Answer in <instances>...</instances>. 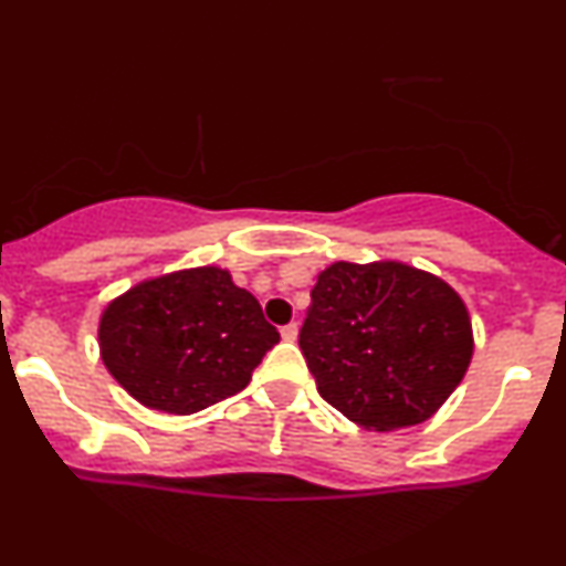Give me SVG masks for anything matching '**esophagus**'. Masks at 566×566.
<instances>
[{
	"label": "esophagus",
	"mask_w": 566,
	"mask_h": 566,
	"mask_svg": "<svg viewBox=\"0 0 566 566\" xmlns=\"http://www.w3.org/2000/svg\"><path fill=\"white\" fill-rule=\"evenodd\" d=\"M282 337H284V340H297V324L295 322H290V324H284V327H282Z\"/></svg>",
	"instance_id": "1"
}]
</instances>
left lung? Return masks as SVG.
Returning <instances> with one entry per match:
<instances>
[{
    "label": "left lung",
    "mask_w": 566,
    "mask_h": 566,
    "mask_svg": "<svg viewBox=\"0 0 566 566\" xmlns=\"http://www.w3.org/2000/svg\"><path fill=\"white\" fill-rule=\"evenodd\" d=\"M297 343L322 399L375 431L431 418L473 354L458 292L405 263L322 271Z\"/></svg>",
    "instance_id": "8db88e82"
}]
</instances>
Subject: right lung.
<instances>
[{
    "mask_svg": "<svg viewBox=\"0 0 566 566\" xmlns=\"http://www.w3.org/2000/svg\"><path fill=\"white\" fill-rule=\"evenodd\" d=\"M101 356L140 405L191 415L244 391L279 343L261 303L229 271H178L143 282L103 311Z\"/></svg>",
    "mask_w": 566,
    "mask_h": 566,
    "instance_id": "add662e5",
    "label": "right lung"
}]
</instances>
